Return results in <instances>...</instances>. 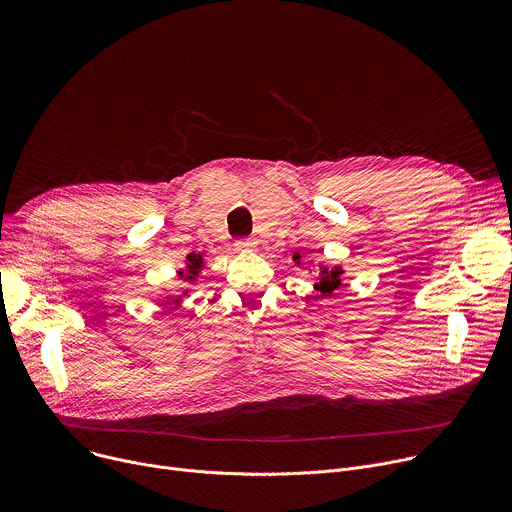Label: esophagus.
I'll use <instances>...</instances> for the list:
<instances>
[{
    "instance_id": "1",
    "label": "esophagus",
    "mask_w": 512,
    "mask_h": 512,
    "mask_svg": "<svg viewBox=\"0 0 512 512\" xmlns=\"http://www.w3.org/2000/svg\"><path fill=\"white\" fill-rule=\"evenodd\" d=\"M235 249H237V251H253V249H255V241H251V239H239V241L235 243Z\"/></svg>"
}]
</instances>
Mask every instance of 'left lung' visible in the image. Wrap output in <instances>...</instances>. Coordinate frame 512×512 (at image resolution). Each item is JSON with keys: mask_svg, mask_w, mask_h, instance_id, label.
<instances>
[{"mask_svg": "<svg viewBox=\"0 0 512 512\" xmlns=\"http://www.w3.org/2000/svg\"><path fill=\"white\" fill-rule=\"evenodd\" d=\"M304 257L294 251V263L296 265H302ZM316 267V265H314ZM312 271V269H310ZM344 275V269L340 265H324V263H318V277L314 281V289L318 291L320 296H330L334 289H338L342 285V277Z\"/></svg>", "mask_w": 512, "mask_h": 512, "instance_id": "left-lung-1", "label": "left lung"}]
</instances>
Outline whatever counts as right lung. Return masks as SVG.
I'll return each mask as SVG.
<instances>
[{
	"mask_svg": "<svg viewBox=\"0 0 512 512\" xmlns=\"http://www.w3.org/2000/svg\"><path fill=\"white\" fill-rule=\"evenodd\" d=\"M204 267H206V263H204V253H190V255L186 257V267L180 269L178 275H180L182 281H186L188 285H192V283L198 281V277H200V273H202ZM186 296H188V287H182V289H180V296L174 298V306H180Z\"/></svg>",
	"mask_w": 512,
	"mask_h": 512,
	"instance_id": "right-lung-1",
	"label": "right lung"
}]
</instances>
